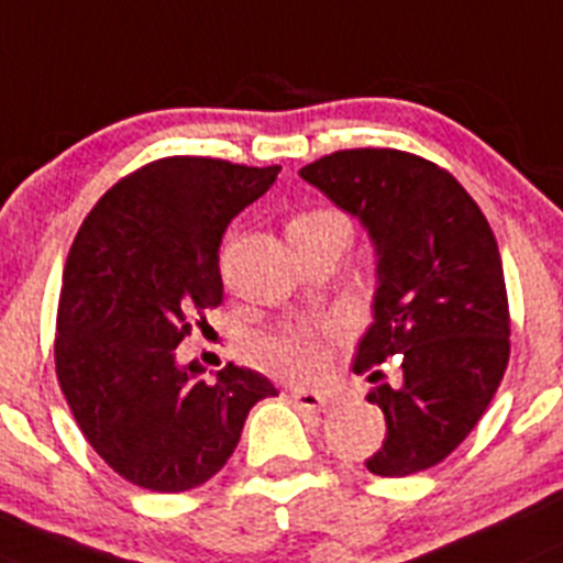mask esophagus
I'll return each instance as SVG.
<instances>
[{
	"label": "esophagus",
	"mask_w": 563,
	"mask_h": 563,
	"mask_svg": "<svg viewBox=\"0 0 563 563\" xmlns=\"http://www.w3.org/2000/svg\"><path fill=\"white\" fill-rule=\"evenodd\" d=\"M290 400L298 406V409H323L325 398L320 393H312V389H303V387H292Z\"/></svg>",
	"instance_id": "esophagus-1"
}]
</instances>
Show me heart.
Here are the masks:
<instances>
[{
    "mask_svg": "<svg viewBox=\"0 0 563 563\" xmlns=\"http://www.w3.org/2000/svg\"><path fill=\"white\" fill-rule=\"evenodd\" d=\"M323 229H342L347 232V223L340 212L329 207H312V210L298 212L290 221V238L307 232H323ZM340 325L325 323L320 329H290L282 334L267 336L260 345V362L276 376L309 382L320 376L329 362L331 342L340 336Z\"/></svg>",
    "mask_w": 563,
    "mask_h": 563,
    "instance_id": "1",
    "label": "heart"
}]
</instances>
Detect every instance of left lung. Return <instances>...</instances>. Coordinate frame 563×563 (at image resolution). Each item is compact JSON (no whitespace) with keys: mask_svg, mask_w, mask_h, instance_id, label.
<instances>
[{"mask_svg":"<svg viewBox=\"0 0 563 563\" xmlns=\"http://www.w3.org/2000/svg\"><path fill=\"white\" fill-rule=\"evenodd\" d=\"M301 176L365 223L378 251L376 320L353 371L376 384L377 365L395 357L405 378L367 393L387 420L367 470L404 478L437 467L478 426L511 353L489 221L451 170L398 148H342Z\"/></svg>","mask_w":563,"mask_h":563,"instance_id":"1","label":"left lung"}]
</instances>
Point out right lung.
<instances>
[{
  "label": "right lung",
  "instance_id": "1",
  "mask_svg": "<svg viewBox=\"0 0 563 563\" xmlns=\"http://www.w3.org/2000/svg\"><path fill=\"white\" fill-rule=\"evenodd\" d=\"M278 165L163 157L118 179L79 227L63 271L55 371L79 431L141 489L187 492L234 453L265 376L227 365L216 384L176 365V345L223 301L229 221Z\"/></svg>",
  "mask_w": 563,
  "mask_h": 563
}]
</instances>
